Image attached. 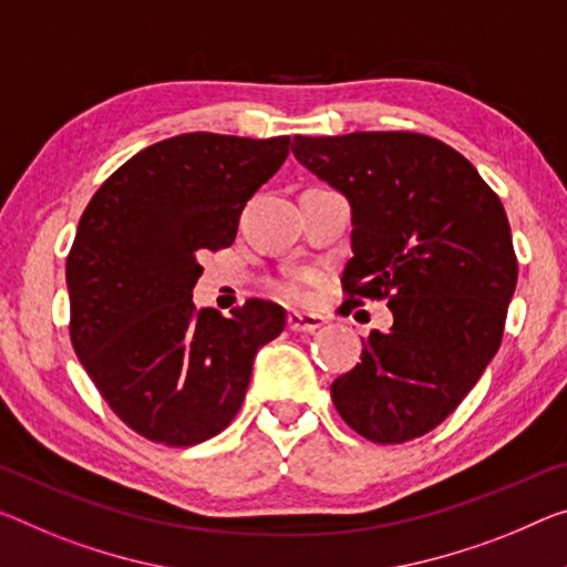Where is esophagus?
Returning a JSON list of instances; mask_svg holds the SVG:
<instances>
[{
    "label": "esophagus",
    "mask_w": 567,
    "mask_h": 567,
    "mask_svg": "<svg viewBox=\"0 0 567 567\" xmlns=\"http://www.w3.org/2000/svg\"><path fill=\"white\" fill-rule=\"evenodd\" d=\"M286 324H289L291 332H307V334H313L321 324H324V317H319V313L289 311V317H286Z\"/></svg>",
    "instance_id": "1"
}]
</instances>
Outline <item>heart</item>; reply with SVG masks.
<instances>
[{
  "label": "heart",
  "mask_w": 567,
  "mask_h": 567,
  "mask_svg": "<svg viewBox=\"0 0 567 567\" xmlns=\"http://www.w3.org/2000/svg\"><path fill=\"white\" fill-rule=\"evenodd\" d=\"M281 293L289 296V299H299V296L303 293V286H301V281H286L281 286Z\"/></svg>",
  "instance_id": "obj_1"
}]
</instances>
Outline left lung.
<instances>
[{
	"instance_id": "obj_1",
	"label": "left lung",
	"mask_w": 567,
	"mask_h": 567,
	"mask_svg": "<svg viewBox=\"0 0 567 567\" xmlns=\"http://www.w3.org/2000/svg\"><path fill=\"white\" fill-rule=\"evenodd\" d=\"M303 167L352 207L350 307L388 301L362 362L332 382L342 421L372 443H405L458 408L502 344L517 286L507 213L474 164L413 132L293 136Z\"/></svg>"
}]
</instances>
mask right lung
Returning <instances> with one entry per match:
<instances>
[{"instance_id":"obj_1","label":"right lung","mask_w":567,"mask_h":567,"mask_svg":"<svg viewBox=\"0 0 567 567\" xmlns=\"http://www.w3.org/2000/svg\"><path fill=\"white\" fill-rule=\"evenodd\" d=\"M291 138L179 134L111 174L78 223L65 264L71 342L111 411L164 446L228 429L256 352L286 327L248 299L230 319L195 309L197 254L228 248L243 207L289 156Z\"/></svg>"}]
</instances>
